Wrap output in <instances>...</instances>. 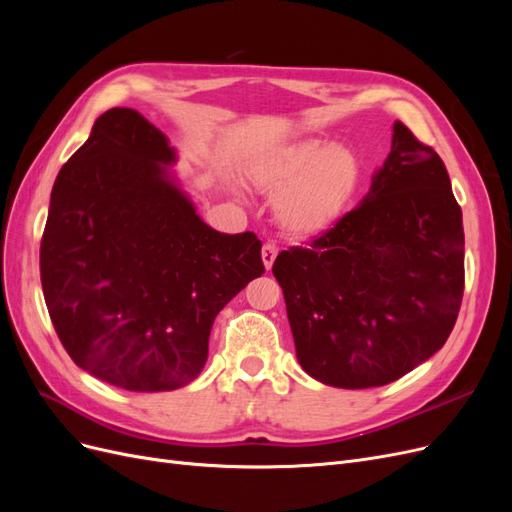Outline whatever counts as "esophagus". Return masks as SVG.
Returning <instances> with one entry per match:
<instances>
[{
  "instance_id": "obj_1",
  "label": "esophagus",
  "mask_w": 512,
  "mask_h": 512,
  "mask_svg": "<svg viewBox=\"0 0 512 512\" xmlns=\"http://www.w3.org/2000/svg\"><path fill=\"white\" fill-rule=\"evenodd\" d=\"M275 258H277L275 243H265V245H262V265H265L267 271H271Z\"/></svg>"
}]
</instances>
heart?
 <instances>
[{"instance_id":"obj_1","label":"heart","mask_w":512,"mask_h":512,"mask_svg":"<svg viewBox=\"0 0 512 512\" xmlns=\"http://www.w3.org/2000/svg\"><path fill=\"white\" fill-rule=\"evenodd\" d=\"M243 177L275 200V220L290 237L314 239L344 218L361 183L354 153L322 138H301L256 153Z\"/></svg>"}]
</instances>
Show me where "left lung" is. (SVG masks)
Wrapping results in <instances>:
<instances>
[{
  "mask_svg": "<svg viewBox=\"0 0 512 512\" xmlns=\"http://www.w3.org/2000/svg\"><path fill=\"white\" fill-rule=\"evenodd\" d=\"M305 374L337 389L399 380L451 335L463 297V222L446 166L393 123L361 205L309 250L275 258Z\"/></svg>",
  "mask_w": 512,
  "mask_h": 512,
  "instance_id": "obj_1",
  "label": "left lung"
}]
</instances>
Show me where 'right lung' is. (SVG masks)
I'll return each instance as SVG.
<instances>
[{"instance_id":"right-lung-1","label":"right lung","mask_w":512,"mask_h":512,"mask_svg":"<svg viewBox=\"0 0 512 512\" xmlns=\"http://www.w3.org/2000/svg\"><path fill=\"white\" fill-rule=\"evenodd\" d=\"M177 160L141 113L111 108L51 192L40 275L53 327L76 365L126 391L198 378L215 316L265 273L254 232L203 222Z\"/></svg>"}]
</instances>
